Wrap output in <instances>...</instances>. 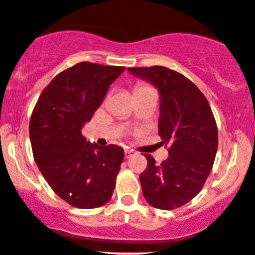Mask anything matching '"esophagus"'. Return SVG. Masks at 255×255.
Here are the masks:
<instances>
[{
	"label": "esophagus",
	"instance_id": "1",
	"mask_svg": "<svg viewBox=\"0 0 255 255\" xmlns=\"http://www.w3.org/2000/svg\"><path fill=\"white\" fill-rule=\"evenodd\" d=\"M135 154V152L132 151V149H125V158H130L131 156H133Z\"/></svg>",
	"mask_w": 255,
	"mask_h": 255
}]
</instances>
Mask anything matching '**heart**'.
Instances as JSON below:
<instances>
[{"mask_svg": "<svg viewBox=\"0 0 255 255\" xmlns=\"http://www.w3.org/2000/svg\"><path fill=\"white\" fill-rule=\"evenodd\" d=\"M146 88H151V87H148V86H145V85H140V86H137V87H136L135 92L136 91H141V89H146Z\"/></svg>", "mask_w": 255, "mask_h": 255, "instance_id": "obj_1", "label": "heart"}]
</instances>
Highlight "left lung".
<instances>
[{"instance_id": "left-lung-1", "label": "left lung", "mask_w": 255, "mask_h": 255, "mask_svg": "<svg viewBox=\"0 0 255 255\" xmlns=\"http://www.w3.org/2000/svg\"><path fill=\"white\" fill-rule=\"evenodd\" d=\"M128 71L158 88V135L169 145V156L161 164L145 154L147 168L140 174L143 196L156 209H177L198 195L214 166L219 145L214 114L206 97L182 73L164 66Z\"/></svg>"}]
</instances>
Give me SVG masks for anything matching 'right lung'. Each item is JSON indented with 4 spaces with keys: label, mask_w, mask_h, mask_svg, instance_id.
<instances>
[{
    "label": "right lung",
    "mask_w": 255,
    "mask_h": 255,
    "mask_svg": "<svg viewBox=\"0 0 255 255\" xmlns=\"http://www.w3.org/2000/svg\"><path fill=\"white\" fill-rule=\"evenodd\" d=\"M124 66L80 62L54 77L31 113L29 137L39 170L70 205L96 209L110 200L124 149L86 141L82 128Z\"/></svg>",
    "instance_id": "add662e5"
}]
</instances>
